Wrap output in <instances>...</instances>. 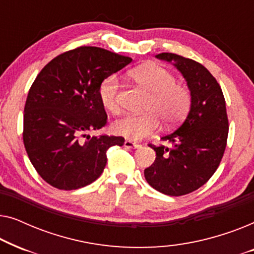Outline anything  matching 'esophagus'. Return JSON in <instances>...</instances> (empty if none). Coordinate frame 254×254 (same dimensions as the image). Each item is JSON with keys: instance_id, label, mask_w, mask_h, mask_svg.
<instances>
[{"instance_id": "1", "label": "esophagus", "mask_w": 254, "mask_h": 254, "mask_svg": "<svg viewBox=\"0 0 254 254\" xmlns=\"http://www.w3.org/2000/svg\"><path fill=\"white\" fill-rule=\"evenodd\" d=\"M124 145H125V147H126L127 149H137V148L141 147V145L138 144V143H136V142H133V141H130V140H126V141H125Z\"/></svg>"}]
</instances>
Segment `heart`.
Here are the masks:
<instances>
[{"mask_svg": "<svg viewBox=\"0 0 254 254\" xmlns=\"http://www.w3.org/2000/svg\"><path fill=\"white\" fill-rule=\"evenodd\" d=\"M130 77L150 92L145 111L148 113L141 116H125L112 125L116 134L131 140H141L159 127V119L165 125L178 124L184 119L190 107V90L177 82L171 71L157 64H145L130 71ZM119 78L117 75H110L99 84L98 96L100 104L109 112L119 111Z\"/></svg>", "mask_w": 254, "mask_h": 254, "instance_id": "heart-1", "label": "heart"}]
</instances>
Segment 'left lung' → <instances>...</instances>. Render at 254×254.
<instances>
[{
  "label": "left lung",
  "mask_w": 254,
  "mask_h": 254,
  "mask_svg": "<svg viewBox=\"0 0 254 254\" xmlns=\"http://www.w3.org/2000/svg\"><path fill=\"white\" fill-rule=\"evenodd\" d=\"M156 58L173 62L186 79L192 102L185 121L161 137L172 148L149 144L156 159L144 177L158 192L180 196L204 185L220 165L229 133L225 99L216 79L199 62L173 53Z\"/></svg>",
  "instance_id": "left-lung-1"
}]
</instances>
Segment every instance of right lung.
<instances>
[{
  "label": "right lung",
  "mask_w": 254,
  "mask_h": 254,
  "mask_svg": "<svg viewBox=\"0 0 254 254\" xmlns=\"http://www.w3.org/2000/svg\"><path fill=\"white\" fill-rule=\"evenodd\" d=\"M130 62L104 48L81 46L58 55L34 79L24 107L23 141L34 169L55 189L93 183L105 168L107 149L124 144L121 136L82 137L107 123L99 84Z\"/></svg>",
  "instance_id": "add662e5"
}]
</instances>
